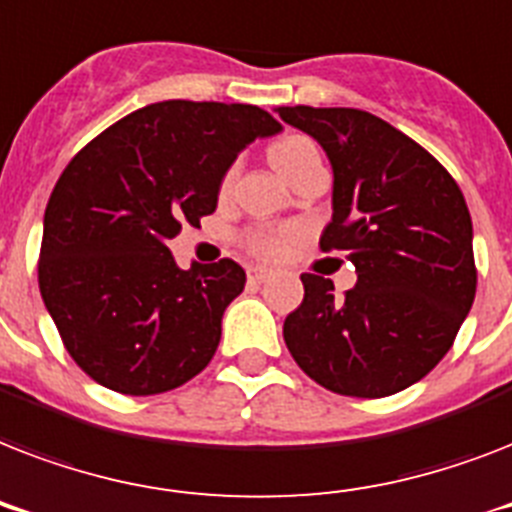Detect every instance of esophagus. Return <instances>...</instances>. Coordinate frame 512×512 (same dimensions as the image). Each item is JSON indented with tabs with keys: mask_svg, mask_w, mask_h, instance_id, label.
I'll list each match as a JSON object with an SVG mask.
<instances>
[{
	"mask_svg": "<svg viewBox=\"0 0 512 512\" xmlns=\"http://www.w3.org/2000/svg\"><path fill=\"white\" fill-rule=\"evenodd\" d=\"M268 276H271L268 268H249V281H252V284H263Z\"/></svg>",
	"mask_w": 512,
	"mask_h": 512,
	"instance_id": "34e87169",
	"label": "esophagus"
}]
</instances>
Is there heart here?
Masks as SVG:
<instances>
[{
    "label": "heart",
    "instance_id": "heart-1",
    "mask_svg": "<svg viewBox=\"0 0 512 512\" xmlns=\"http://www.w3.org/2000/svg\"><path fill=\"white\" fill-rule=\"evenodd\" d=\"M268 156H271V164L279 170V175L289 177L300 164H305L313 156H319V148L313 146L308 138H303V135H289V138L276 140ZM289 239H292L289 228H257V231L249 233L247 241L255 255L279 257L287 249Z\"/></svg>",
    "mask_w": 512,
    "mask_h": 512
}]
</instances>
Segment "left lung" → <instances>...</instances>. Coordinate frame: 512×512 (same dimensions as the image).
<instances>
[{
    "instance_id": "8db88e82",
    "label": "left lung",
    "mask_w": 512,
    "mask_h": 512,
    "mask_svg": "<svg viewBox=\"0 0 512 512\" xmlns=\"http://www.w3.org/2000/svg\"><path fill=\"white\" fill-rule=\"evenodd\" d=\"M332 164V220L321 249L345 252V297L303 273L284 321L289 353L311 380L356 398L393 396L452 348L476 297L473 220L460 185L422 146L358 108L281 106Z\"/></svg>"
}]
</instances>
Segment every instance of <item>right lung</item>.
I'll return each instance as SVG.
<instances>
[{
    "mask_svg": "<svg viewBox=\"0 0 512 512\" xmlns=\"http://www.w3.org/2000/svg\"><path fill=\"white\" fill-rule=\"evenodd\" d=\"M279 132L247 103L164 100L68 162L44 209L39 292L71 358L103 388L154 396L212 361L247 273L228 257L183 271L167 241L215 212L249 143Z\"/></svg>",
    "mask_w": 512,
    "mask_h": 512,
    "instance_id": "obj_1",
    "label": "right lung"
}]
</instances>
